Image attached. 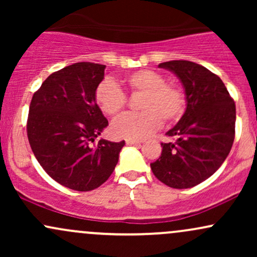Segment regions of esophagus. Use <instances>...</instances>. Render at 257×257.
Masks as SVG:
<instances>
[{"label": "esophagus", "instance_id": "1", "mask_svg": "<svg viewBox=\"0 0 257 257\" xmlns=\"http://www.w3.org/2000/svg\"><path fill=\"white\" fill-rule=\"evenodd\" d=\"M126 144H131V145H139V144H141L143 141L141 140H135V139H126Z\"/></svg>", "mask_w": 257, "mask_h": 257}]
</instances>
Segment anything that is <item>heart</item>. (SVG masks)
I'll list each match as a JSON object with an SVG mask.
<instances>
[{
	"mask_svg": "<svg viewBox=\"0 0 257 257\" xmlns=\"http://www.w3.org/2000/svg\"><path fill=\"white\" fill-rule=\"evenodd\" d=\"M123 83L132 93H143L139 107L143 111L126 113L114 120L111 132L114 137L144 139L156 132L162 122L174 124L186 111L185 90L176 83L167 82L166 76L155 70L143 69L129 73ZM96 105L102 113L117 116L126 104L124 91L116 82L104 79L94 94Z\"/></svg>",
	"mask_w": 257,
	"mask_h": 257,
	"instance_id": "b5f03b06",
	"label": "heart"
}]
</instances>
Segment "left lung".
<instances>
[{"mask_svg":"<svg viewBox=\"0 0 257 257\" xmlns=\"http://www.w3.org/2000/svg\"><path fill=\"white\" fill-rule=\"evenodd\" d=\"M178 76L185 88L186 111L167 132L175 143H162L151 163L159 181L173 188H190L210 178L225 162L235 128V105L219 76L188 60L158 65Z\"/></svg>","mask_w":257,"mask_h":257,"instance_id":"left-lung-1","label":"left lung"}]
</instances>
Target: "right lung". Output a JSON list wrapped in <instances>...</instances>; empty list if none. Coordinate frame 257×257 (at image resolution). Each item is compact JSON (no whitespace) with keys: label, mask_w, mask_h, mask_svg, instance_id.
I'll return each instance as SVG.
<instances>
[{"label":"right lung","mask_w":257,"mask_h":257,"mask_svg":"<svg viewBox=\"0 0 257 257\" xmlns=\"http://www.w3.org/2000/svg\"><path fill=\"white\" fill-rule=\"evenodd\" d=\"M105 65L76 63L53 72L35 91L29 108V143L44 172L75 191H91L110 178L124 141L101 139L108 125L94 94Z\"/></svg>","instance_id":"right-lung-1"}]
</instances>
